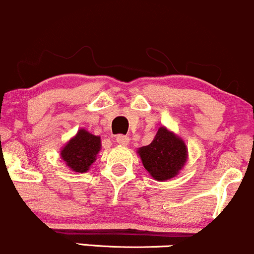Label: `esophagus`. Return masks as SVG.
Here are the masks:
<instances>
[{"instance_id": "1", "label": "esophagus", "mask_w": 254, "mask_h": 254, "mask_svg": "<svg viewBox=\"0 0 254 254\" xmlns=\"http://www.w3.org/2000/svg\"><path fill=\"white\" fill-rule=\"evenodd\" d=\"M117 142L121 146H127L128 143H129V137L127 135H122V134H120V135L117 136Z\"/></svg>"}]
</instances>
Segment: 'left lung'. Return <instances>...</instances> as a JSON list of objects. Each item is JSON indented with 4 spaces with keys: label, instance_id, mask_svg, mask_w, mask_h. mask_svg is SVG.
<instances>
[{
    "label": "left lung",
    "instance_id": "8db88e82",
    "mask_svg": "<svg viewBox=\"0 0 254 254\" xmlns=\"http://www.w3.org/2000/svg\"><path fill=\"white\" fill-rule=\"evenodd\" d=\"M137 154L152 178L165 181L183 170L187 160V147L181 137L162 126L148 146L137 149Z\"/></svg>",
    "mask_w": 254,
    "mask_h": 254
}]
</instances>
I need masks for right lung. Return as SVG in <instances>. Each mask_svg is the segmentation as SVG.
I'll list each match as a JSON object with an SVG mask.
<instances>
[{
    "label": "right lung",
    "instance_id": "right-lung-1",
    "mask_svg": "<svg viewBox=\"0 0 254 254\" xmlns=\"http://www.w3.org/2000/svg\"><path fill=\"white\" fill-rule=\"evenodd\" d=\"M100 149H101L100 136L93 135L88 130L81 128L76 135L71 137L61 149V158L71 171L84 173L96 160V155Z\"/></svg>",
    "mask_w": 254,
    "mask_h": 254
}]
</instances>
